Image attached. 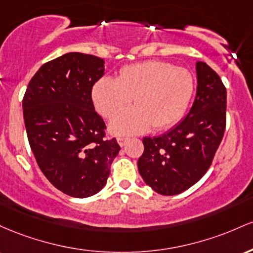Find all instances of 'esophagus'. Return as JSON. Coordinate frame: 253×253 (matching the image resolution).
<instances>
[{
    "mask_svg": "<svg viewBox=\"0 0 253 253\" xmlns=\"http://www.w3.org/2000/svg\"><path fill=\"white\" fill-rule=\"evenodd\" d=\"M127 141H129V138H127V137H118V138H117L118 144H119V146H121V147L126 146Z\"/></svg>",
    "mask_w": 253,
    "mask_h": 253,
    "instance_id": "esophagus-1",
    "label": "esophagus"
}]
</instances>
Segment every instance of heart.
I'll return each mask as SVG.
<instances>
[{
  "label": "heart",
  "instance_id": "b5f03b06",
  "mask_svg": "<svg viewBox=\"0 0 253 253\" xmlns=\"http://www.w3.org/2000/svg\"><path fill=\"white\" fill-rule=\"evenodd\" d=\"M194 92V79L185 68L161 61H148L124 67L118 79L101 78L92 90L101 116L112 119L110 129L116 135L138 134L165 129L177 123L188 109Z\"/></svg>",
  "mask_w": 253,
  "mask_h": 253
}]
</instances>
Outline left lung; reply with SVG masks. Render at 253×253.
Listing matches in <instances>:
<instances>
[{
    "instance_id": "1",
    "label": "left lung",
    "mask_w": 253,
    "mask_h": 253,
    "mask_svg": "<svg viewBox=\"0 0 253 253\" xmlns=\"http://www.w3.org/2000/svg\"><path fill=\"white\" fill-rule=\"evenodd\" d=\"M197 92L186 117L166 134L143 137L138 172L158 194L178 195L206 174L226 129L227 92L220 76L196 63Z\"/></svg>"
}]
</instances>
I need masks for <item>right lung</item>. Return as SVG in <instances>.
I'll list each match as a JSON object with an SVG mask.
<instances>
[{
	"instance_id": "right-lung-1",
	"label": "right lung",
	"mask_w": 253,
	"mask_h": 253,
	"mask_svg": "<svg viewBox=\"0 0 253 253\" xmlns=\"http://www.w3.org/2000/svg\"><path fill=\"white\" fill-rule=\"evenodd\" d=\"M104 63L93 55L65 53L39 68L22 99L28 142L39 169L72 197L100 191L121 149L116 138H105L106 126L92 101Z\"/></svg>"
}]
</instances>
